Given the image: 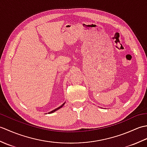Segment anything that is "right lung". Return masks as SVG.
Segmentation results:
<instances>
[{
    "mask_svg": "<svg viewBox=\"0 0 147 147\" xmlns=\"http://www.w3.org/2000/svg\"><path fill=\"white\" fill-rule=\"evenodd\" d=\"M65 102L64 103V104H62V105H61V106H60V107H57V109H54V110H53V111H51V112H49V114H51V113H53V112H55L56 111H57V110H59V109H61V107H63V106H64V105L65 104Z\"/></svg>",
    "mask_w": 147,
    "mask_h": 147,
    "instance_id": "1",
    "label": "right lung"
}]
</instances>
